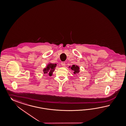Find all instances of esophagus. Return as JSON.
Instances as JSON below:
<instances>
[{
	"label": "esophagus",
	"mask_w": 126,
	"mask_h": 126,
	"mask_svg": "<svg viewBox=\"0 0 126 126\" xmlns=\"http://www.w3.org/2000/svg\"><path fill=\"white\" fill-rule=\"evenodd\" d=\"M61 64H62V66H64L65 65V62H62V63H61Z\"/></svg>",
	"instance_id": "esophagus-1"
}]
</instances>
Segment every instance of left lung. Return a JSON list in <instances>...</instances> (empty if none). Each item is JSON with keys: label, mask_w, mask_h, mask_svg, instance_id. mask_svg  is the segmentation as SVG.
<instances>
[{"label": "left lung", "mask_w": 126, "mask_h": 126, "mask_svg": "<svg viewBox=\"0 0 126 126\" xmlns=\"http://www.w3.org/2000/svg\"><path fill=\"white\" fill-rule=\"evenodd\" d=\"M69 68H70L72 71H73L74 74H79L80 72V67L76 64H73L71 66H70Z\"/></svg>", "instance_id": "obj_1"}]
</instances>
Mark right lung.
<instances>
[{"instance_id": "1", "label": "right lung", "mask_w": 126, "mask_h": 126, "mask_svg": "<svg viewBox=\"0 0 126 126\" xmlns=\"http://www.w3.org/2000/svg\"><path fill=\"white\" fill-rule=\"evenodd\" d=\"M56 66V64H53L51 63H49L47 64L46 67L43 69V73L45 74H48L49 76H52L53 72L55 71Z\"/></svg>"}]
</instances>
